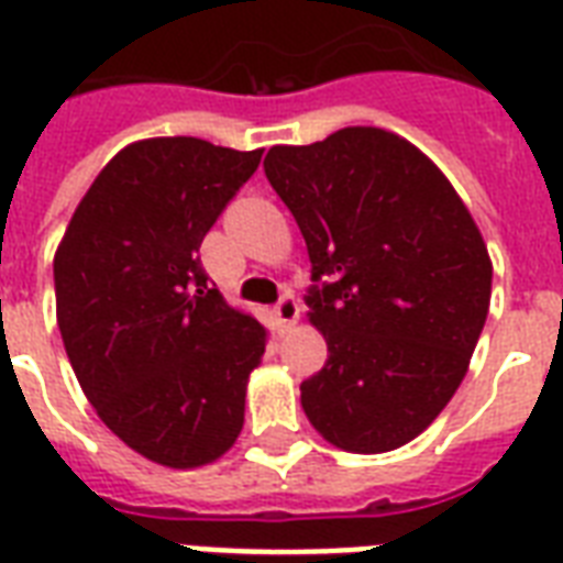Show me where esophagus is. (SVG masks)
<instances>
[{"label":"esophagus","mask_w":563,"mask_h":563,"mask_svg":"<svg viewBox=\"0 0 563 563\" xmlns=\"http://www.w3.org/2000/svg\"><path fill=\"white\" fill-rule=\"evenodd\" d=\"M298 316H300V307H298V300L291 298V295L280 298V303L274 307V319H277L280 328H291V324L298 321Z\"/></svg>","instance_id":"obj_1"}]
</instances>
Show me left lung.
<instances>
[{
	"mask_svg": "<svg viewBox=\"0 0 563 563\" xmlns=\"http://www.w3.org/2000/svg\"><path fill=\"white\" fill-rule=\"evenodd\" d=\"M263 167L310 251L307 319L328 342L303 413L342 452L401 449L452 401L482 336V230L443 170L386 129L277 144Z\"/></svg>",
	"mask_w": 563,
	"mask_h": 563,
	"instance_id": "1",
	"label": "left lung"
}]
</instances>
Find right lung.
<instances>
[{"label": "right lung", "instance_id": "obj_1", "mask_svg": "<svg viewBox=\"0 0 563 563\" xmlns=\"http://www.w3.org/2000/svg\"><path fill=\"white\" fill-rule=\"evenodd\" d=\"M263 150L144 139L102 167L55 251L64 351L97 416L170 470L214 463L244 424L265 328L209 286L200 244Z\"/></svg>", "mask_w": 563, "mask_h": 563}]
</instances>
